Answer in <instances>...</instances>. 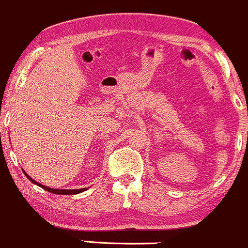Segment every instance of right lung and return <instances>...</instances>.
<instances>
[{
	"instance_id": "right-lung-1",
	"label": "right lung",
	"mask_w": 248,
	"mask_h": 248,
	"mask_svg": "<svg viewBox=\"0 0 248 248\" xmlns=\"http://www.w3.org/2000/svg\"><path fill=\"white\" fill-rule=\"evenodd\" d=\"M26 175V177L29 178V180L31 181L32 183H35V185L40 186L41 188H43L44 190H46V192H50L53 193V194H62V195H70V194H78V193H82L84 192V190H87V188H82V189H54V188H49V187H46V186L41 185V183L36 182L35 180H32V178L30 177V176L28 175L26 172H24Z\"/></svg>"
}]
</instances>
